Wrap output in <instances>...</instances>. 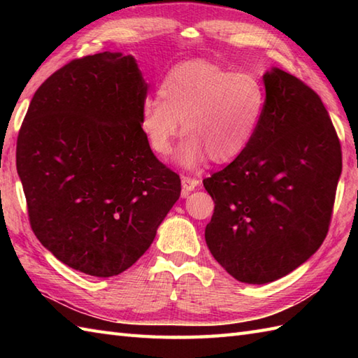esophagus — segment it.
<instances>
[{
	"mask_svg": "<svg viewBox=\"0 0 358 358\" xmlns=\"http://www.w3.org/2000/svg\"><path fill=\"white\" fill-rule=\"evenodd\" d=\"M200 185V180L192 177H181V186H183V196H187L189 192L195 191V187Z\"/></svg>",
	"mask_w": 358,
	"mask_h": 358,
	"instance_id": "esophagus-1",
	"label": "esophagus"
}]
</instances>
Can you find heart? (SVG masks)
Returning a JSON list of instances; mask_svg holds the SVG:
<instances>
[{
  "mask_svg": "<svg viewBox=\"0 0 358 358\" xmlns=\"http://www.w3.org/2000/svg\"><path fill=\"white\" fill-rule=\"evenodd\" d=\"M266 108L262 80L208 62L173 66L159 81L158 98L141 106L140 129L159 157L171 154L173 138H185L175 162L196 169L209 158L229 163L254 140Z\"/></svg>",
  "mask_w": 358,
  "mask_h": 358,
  "instance_id": "1",
  "label": "heart"
}]
</instances>
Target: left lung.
<instances>
[{
	"label": "left lung",
	"instance_id": "obj_1",
	"mask_svg": "<svg viewBox=\"0 0 358 358\" xmlns=\"http://www.w3.org/2000/svg\"><path fill=\"white\" fill-rule=\"evenodd\" d=\"M263 83L266 108L254 140L203 180L215 203L206 245L249 285L285 277L317 252L341 173L340 141L320 96L278 67Z\"/></svg>",
	"mask_w": 358,
	"mask_h": 358
}]
</instances>
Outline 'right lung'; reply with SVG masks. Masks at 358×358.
<instances>
[{
	"mask_svg": "<svg viewBox=\"0 0 358 358\" xmlns=\"http://www.w3.org/2000/svg\"><path fill=\"white\" fill-rule=\"evenodd\" d=\"M146 95L132 55L95 53L50 75L20 129L17 171L32 231L87 275L131 268L180 199V177L140 129Z\"/></svg>",
	"mask_w": 358,
	"mask_h": 358,
	"instance_id": "1",
	"label": "right lung"
}]
</instances>
